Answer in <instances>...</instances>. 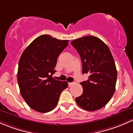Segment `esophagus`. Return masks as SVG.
<instances>
[{"label": "esophagus", "mask_w": 133, "mask_h": 133, "mask_svg": "<svg viewBox=\"0 0 133 133\" xmlns=\"http://www.w3.org/2000/svg\"><path fill=\"white\" fill-rule=\"evenodd\" d=\"M74 84H75L74 83H68V86H69V87H72Z\"/></svg>", "instance_id": "esophagus-1"}]
</instances>
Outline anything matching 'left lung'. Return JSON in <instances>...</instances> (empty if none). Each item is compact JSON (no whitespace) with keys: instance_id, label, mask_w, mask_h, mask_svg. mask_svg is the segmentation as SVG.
Listing matches in <instances>:
<instances>
[{"instance_id":"obj_1","label":"left lung","mask_w":133,"mask_h":133,"mask_svg":"<svg viewBox=\"0 0 133 133\" xmlns=\"http://www.w3.org/2000/svg\"><path fill=\"white\" fill-rule=\"evenodd\" d=\"M71 44L81 59L83 74L90 75L81 83L83 92L76 98V103L87 111L98 110L107 104L115 91L117 72L113 56L107 45L95 36L82 37Z\"/></svg>"}]
</instances>
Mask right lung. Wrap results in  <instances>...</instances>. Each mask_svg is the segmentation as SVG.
Listing matches in <instances>:
<instances>
[{"label": "right lung", "mask_w": 133, "mask_h": 133, "mask_svg": "<svg viewBox=\"0 0 133 133\" xmlns=\"http://www.w3.org/2000/svg\"><path fill=\"white\" fill-rule=\"evenodd\" d=\"M68 41L43 35L31 42L23 52L18 63L17 79L22 97L30 108L46 113L57 106L66 81L52 77L60 53Z\"/></svg>", "instance_id": "obj_1"}]
</instances>
